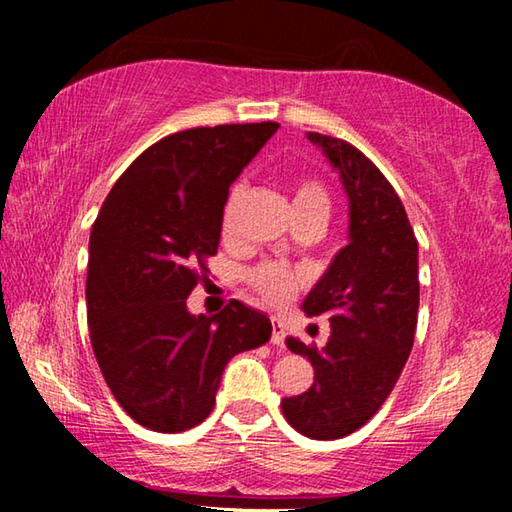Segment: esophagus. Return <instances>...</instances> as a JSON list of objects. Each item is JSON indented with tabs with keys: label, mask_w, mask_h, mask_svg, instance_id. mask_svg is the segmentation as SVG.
I'll return each instance as SVG.
<instances>
[{
	"label": "esophagus",
	"mask_w": 512,
	"mask_h": 512,
	"mask_svg": "<svg viewBox=\"0 0 512 512\" xmlns=\"http://www.w3.org/2000/svg\"><path fill=\"white\" fill-rule=\"evenodd\" d=\"M271 325H273V336H271L273 345H277V348H284V339H287V327H284V323L277 316H271Z\"/></svg>",
	"instance_id": "esophagus-1"
}]
</instances>
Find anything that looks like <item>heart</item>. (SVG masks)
Listing matches in <instances>:
<instances>
[{
    "mask_svg": "<svg viewBox=\"0 0 512 512\" xmlns=\"http://www.w3.org/2000/svg\"><path fill=\"white\" fill-rule=\"evenodd\" d=\"M241 201H244V189H241V185L232 187L221 210L223 239H230L232 232H235V221H237ZM291 205L296 216L311 214V212L327 214L329 198H327L325 185L316 178L298 180L291 192ZM248 282L250 287L257 291V296H262L268 305H284V302H289L302 289V284H305V275L287 264L264 262L248 273Z\"/></svg>",
    "mask_w": 512,
    "mask_h": 512,
    "instance_id": "b5f03b06",
    "label": "heart"
}]
</instances>
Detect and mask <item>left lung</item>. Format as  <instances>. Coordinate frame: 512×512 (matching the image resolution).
Listing matches in <instances>:
<instances>
[{
    "instance_id": "obj_1",
    "label": "left lung",
    "mask_w": 512,
    "mask_h": 512,
    "mask_svg": "<svg viewBox=\"0 0 512 512\" xmlns=\"http://www.w3.org/2000/svg\"><path fill=\"white\" fill-rule=\"evenodd\" d=\"M339 171L350 198V244L302 302L307 316L329 314L325 348L289 336L287 348L314 366V384L284 397L293 429L336 440L361 429L402 375L418 325V239L400 196L357 146L307 135Z\"/></svg>"
}]
</instances>
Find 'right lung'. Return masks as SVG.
<instances>
[{"instance_id": "add662e5", "label": "right lung", "mask_w": 512, "mask_h": 512, "mask_svg": "<svg viewBox=\"0 0 512 512\" xmlns=\"http://www.w3.org/2000/svg\"><path fill=\"white\" fill-rule=\"evenodd\" d=\"M277 128L262 121L167 135L121 173L92 225V350L110 393L146 429L201 424L228 361L271 339V320L239 300L207 318L189 314L187 298L219 248L230 185Z\"/></svg>"}]
</instances>
